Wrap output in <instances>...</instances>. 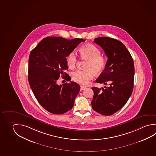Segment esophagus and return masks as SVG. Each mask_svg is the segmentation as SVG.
<instances>
[{
  "mask_svg": "<svg viewBox=\"0 0 156 156\" xmlns=\"http://www.w3.org/2000/svg\"><path fill=\"white\" fill-rule=\"evenodd\" d=\"M85 88H86V87H84V86H81L80 91H83V90H85Z\"/></svg>",
  "mask_w": 156,
  "mask_h": 156,
  "instance_id": "34e87169",
  "label": "esophagus"
}]
</instances>
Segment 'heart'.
<instances>
[{
	"mask_svg": "<svg viewBox=\"0 0 156 156\" xmlns=\"http://www.w3.org/2000/svg\"><path fill=\"white\" fill-rule=\"evenodd\" d=\"M80 56L83 59L88 60L86 66V70H77L72 73V79L75 82L80 85H86L94 78V73L101 74L103 71L106 60L103 55H101V51L96 45L87 44L80 49ZM68 67L75 69L77 63V58L75 51H72L66 58Z\"/></svg>",
	"mask_w": 156,
	"mask_h": 156,
	"instance_id": "heart-1",
	"label": "heart"
}]
</instances>
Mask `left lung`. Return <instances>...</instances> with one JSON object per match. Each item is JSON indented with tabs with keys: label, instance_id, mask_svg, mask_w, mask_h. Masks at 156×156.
<instances>
[{
	"label": "left lung",
	"instance_id": "1",
	"mask_svg": "<svg viewBox=\"0 0 156 156\" xmlns=\"http://www.w3.org/2000/svg\"><path fill=\"white\" fill-rule=\"evenodd\" d=\"M94 42L103 49L108 57L105 70L96 81L105 85L108 83L109 86L92 88L94 95L91 105L98 113L111 115L124 106L133 91V59L124 44L118 40L98 37Z\"/></svg>",
	"mask_w": 156,
	"mask_h": 156
}]
</instances>
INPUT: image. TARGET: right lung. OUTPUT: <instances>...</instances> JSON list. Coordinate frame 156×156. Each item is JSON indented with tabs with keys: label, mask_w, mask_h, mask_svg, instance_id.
<instances>
[{
	"label": "right lung",
	"mask_w": 156,
	"mask_h": 156,
	"mask_svg": "<svg viewBox=\"0 0 156 156\" xmlns=\"http://www.w3.org/2000/svg\"><path fill=\"white\" fill-rule=\"evenodd\" d=\"M81 38L67 40L62 37L43 38L32 50L28 59V82L34 96L45 110L62 114L73 107L80 86L71 81L58 85L60 75L69 80L64 72L68 69L66 57L81 42Z\"/></svg>",
	"instance_id": "1"
}]
</instances>
